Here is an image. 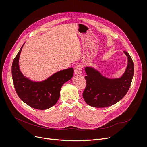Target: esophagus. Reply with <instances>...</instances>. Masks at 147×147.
<instances>
[{
    "label": "esophagus",
    "mask_w": 147,
    "mask_h": 147,
    "mask_svg": "<svg viewBox=\"0 0 147 147\" xmlns=\"http://www.w3.org/2000/svg\"><path fill=\"white\" fill-rule=\"evenodd\" d=\"M74 73L76 74H81L82 73V66L81 65H78L75 66Z\"/></svg>",
    "instance_id": "34e87169"
}]
</instances>
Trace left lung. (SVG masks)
<instances>
[{"mask_svg": "<svg viewBox=\"0 0 147 147\" xmlns=\"http://www.w3.org/2000/svg\"><path fill=\"white\" fill-rule=\"evenodd\" d=\"M127 56L128 64L123 76L118 78L111 79L103 76L98 71L86 67V87L82 93L85 102L95 108L108 107L120 100L127 94L134 74V63L130 55Z\"/></svg>", "mask_w": 147, "mask_h": 147, "instance_id": "8db88e82", "label": "left lung"}]
</instances>
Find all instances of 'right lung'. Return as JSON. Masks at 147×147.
<instances>
[{
  "mask_svg": "<svg viewBox=\"0 0 147 147\" xmlns=\"http://www.w3.org/2000/svg\"><path fill=\"white\" fill-rule=\"evenodd\" d=\"M23 45L16 56L11 67L16 91L19 98L30 107L39 110L48 109L57 102L61 88L72 78L74 69L59 71L42 81H32L24 77L19 68V57Z\"/></svg>",
  "mask_w": 147,
  "mask_h": 147,
  "instance_id": "add662e5",
  "label": "right lung"
}]
</instances>
